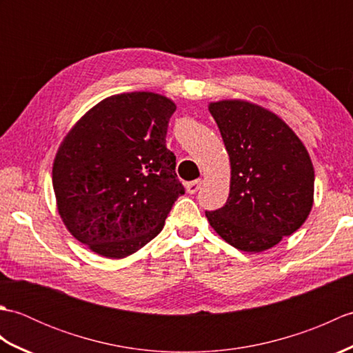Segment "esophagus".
Instances as JSON below:
<instances>
[{
  "label": "esophagus",
  "instance_id": "1",
  "mask_svg": "<svg viewBox=\"0 0 353 353\" xmlns=\"http://www.w3.org/2000/svg\"><path fill=\"white\" fill-rule=\"evenodd\" d=\"M201 183H203V181H201V179H197V181L188 182V183H186V192H188V194H196L200 190Z\"/></svg>",
  "mask_w": 353,
  "mask_h": 353
}]
</instances>
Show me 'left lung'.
Instances as JSON below:
<instances>
[{
    "instance_id": "8db88e82",
    "label": "left lung",
    "mask_w": 353,
    "mask_h": 353,
    "mask_svg": "<svg viewBox=\"0 0 353 353\" xmlns=\"http://www.w3.org/2000/svg\"><path fill=\"white\" fill-rule=\"evenodd\" d=\"M230 161L226 205L206 212L224 241L247 253L272 249L302 226L314 203L308 150L272 110L245 100L212 101Z\"/></svg>"
}]
</instances>
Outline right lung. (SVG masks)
Segmentation results:
<instances>
[{
  "label": "right lung",
  "mask_w": 353,
  "mask_h": 353,
  "mask_svg": "<svg viewBox=\"0 0 353 353\" xmlns=\"http://www.w3.org/2000/svg\"><path fill=\"white\" fill-rule=\"evenodd\" d=\"M176 104L161 94L108 97L74 124L52 163L57 211L70 234L109 259L159 234L185 194L165 145Z\"/></svg>",
  "instance_id": "right-lung-1"
}]
</instances>
